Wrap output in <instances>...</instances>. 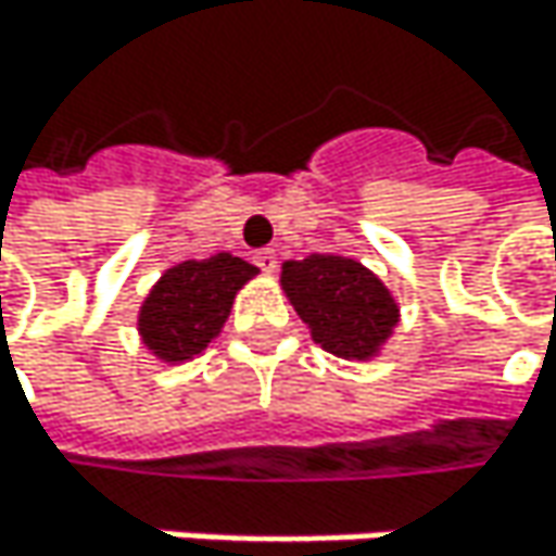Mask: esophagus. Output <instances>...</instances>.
I'll list each match as a JSON object with an SVG mask.
<instances>
[{"mask_svg": "<svg viewBox=\"0 0 556 556\" xmlns=\"http://www.w3.org/2000/svg\"><path fill=\"white\" fill-rule=\"evenodd\" d=\"M254 264H257L264 274H274V270H277V254H274V251H257V254H254Z\"/></svg>", "mask_w": 556, "mask_h": 556, "instance_id": "34e87169", "label": "esophagus"}]
</instances>
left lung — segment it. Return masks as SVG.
Instances as JSON below:
<instances>
[{
    "mask_svg": "<svg viewBox=\"0 0 556 556\" xmlns=\"http://www.w3.org/2000/svg\"><path fill=\"white\" fill-rule=\"evenodd\" d=\"M282 289L312 338L334 357L367 361L399 321L389 289L351 257L312 254L282 264Z\"/></svg>",
    "mask_w": 556,
    "mask_h": 556,
    "instance_id": "8db88e82",
    "label": "left lung"
}]
</instances>
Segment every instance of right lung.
Instances as JSON below:
<instances>
[{
    "label": "right lung",
    "instance_id": "right-lung-1",
    "mask_svg": "<svg viewBox=\"0 0 556 556\" xmlns=\"http://www.w3.org/2000/svg\"><path fill=\"white\" fill-rule=\"evenodd\" d=\"M251 277H257V267L235 254H215L169 267L138 315V331L148 351L167 364L202 354L222 331L235 292Z\"/></svg>",
    "mask_w": 556,
    "mask_h": 556
}]
</instances>
